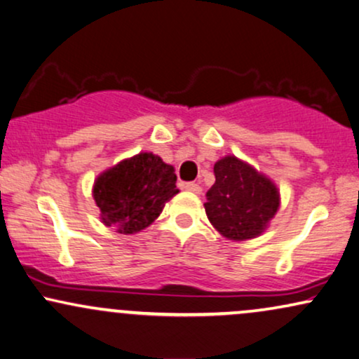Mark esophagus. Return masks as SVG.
<instances>
[{"mask_svg":"<svg viewBox=\"0 0 359 359\" xmlns=\"http://www.w3.org/2000/svg\"><path fill=\"white\" fill-rule=\"evenodd\" d=\"M185 190H189V192H194V194H201L202 192V187L198 184L195 182H187L184 185Z\"/></svg>","mask_w":359,"mask_h":359,"instance_id":"1","label":"esophagus"}]
</instances>
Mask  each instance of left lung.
<instances>
[{
    "label": "left lung",
    "instance_id": "left-lung-1",
    "mask_svg": "<svg viewBox=\"0 0 359 359\" xmlns=\"http://www.w3.org/2000/svg\"><path fill=\"white\" fill-rule=\"evenodd\" d=\"M213 174L215 184L203 203L210 224L230 240L260 235L278 210L280 195L275 185L233 156L217 162Z\"/></svg>",
    "mask_w": 359,
    "mask_h": 359
}]
</instances>
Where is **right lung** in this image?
<instances>
[{"label": "right lung", "mask_w": 359, "mask_h": 359, "mask_svg": "<svg viewBox=\"0 0 359 359\" xmlns=\"http://www.w3.org/2000/svg\"><path fill=\"white\" fill-rule=\"evenodd\" d=\"M172 165L154 154H137L97 177L94 201L107 226L135 233L161 215L165 202L179 192Z\"/></svg>", "instance_id": "add662e5"}]
</instances>
